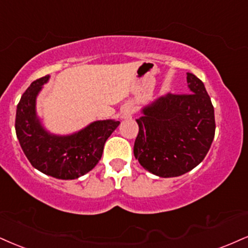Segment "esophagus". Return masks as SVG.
Returning a JSON list of instances; mask_svg holds the SVG:
<instances>
[{
	"instance_id": "esophagus-1",
	"label": "esophagus",
	"mask_w": 248,
	"mask_h": 248,
	"mask_svg": "<svg viewBox=\"0 0 248 248\" xmlns=\"http://www.w3.org/2000/svg\"><path fill=\"white\" fill-rule=\"evenodd\" d=\"M133 114H134L133 107L127 106V107H124V109L122 111L121 116H122V119H130L133 116Z\"/></svg>"
}]
</instances>
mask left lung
<instances>
[{
  "label": "left lung",
  "instance_id": "obj_1",
  "mask_svg": "<svg viewBox=\"0 0 248 248\" xmlns=\"http://www.w3.org/2000/svg\"><path fill=\"white\" fill-rule=\"evenodd\" d=\"M189 93H169L142 108L134 156L162 178L183 175L198 166L215 137V114L202 80L187 73Z\"/></svg>",
  "mask_w": 248,
  "mask_h": 248
}]
</instances>
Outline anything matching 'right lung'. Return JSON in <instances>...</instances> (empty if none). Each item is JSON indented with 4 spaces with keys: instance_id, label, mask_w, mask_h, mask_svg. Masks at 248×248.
<instances>
[{
    "instance_id": "1",
    "label": "right lung",
    "mask_w": 248,
    "mask_h": 248,
    "mask_svg": "<svg viewBox=\"0 0 248 248\" xmlns=\"http://www.w3.org/2000/svg\"><path fill=\"white\" fill-rule=\"evenodd\" d=\"M49 76L31 83L16 111V135L24 154L38 171L63 180L77 179L100 160L106 140L120 124L99 120L70 135H54L45 129L35 112V100Z\"/></svg>"
}]
</instances>
